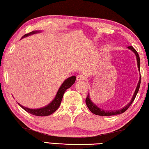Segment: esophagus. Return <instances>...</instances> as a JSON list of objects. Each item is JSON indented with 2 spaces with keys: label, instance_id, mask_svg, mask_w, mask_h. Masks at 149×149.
Wrapping results in <instances>:
<instances>
[{
  "label": "esophagus",
  "instance_id": "34e87169",
  "mask_svg": "<svg viewBox=\"0 0 149 149\" xmlns=\"http://www.w3.org/2000/svg\"><path fill=\"white\" fill-rule=\"evenodd\" d=\"M85 76L83 74H79L77 75V81H83V80H85Z\"/></svg>",
  "mask_w": 149,
  "mask_h": 149
}]
</instances>
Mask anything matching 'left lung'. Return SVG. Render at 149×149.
I'll return each mask as SVG.
<instances>
[{
  "label": "left lung",
  "instance_id": "obj_1",
  "mask_svg": "<svg viewBox=\"0 0 149 149\" xmlns=\"http://www.w3.org/2000/svg\"><path fill=\"white\" fill-rule=\"evenodd\" d=\"M127 49L132 50L133 53L135 54L136 59H137V67L139 68V71L140 72V58H139V56L137 52L136 51V50L132 46L127 47ZM141 75H140L139 80L138 84L137 85V87H136V89H135L134 94H133V95L132 99H131L130 102L128 103L127 105H125L124 107L121 108V109L116 110H107L105 109H102V108H99V107H97V106L96 105L94 102H93L92 100H91L89 93L88 94L87 97L86 98V100H85V102H86V104L88 108H89L91 112H93V114H95L96 115H99V116H114V115H118V114H122V113H123L125 111H126L128 109V108L130 107L131 104H132V102H133V100H134L136 95H137V93L139 91V89L140 84H141Z\"/></svg>",
  "mask_w": 149,
  "mask_h": 149
}]
</instances>
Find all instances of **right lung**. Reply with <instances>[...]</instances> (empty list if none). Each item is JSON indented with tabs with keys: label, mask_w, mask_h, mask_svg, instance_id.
<instances>
[{
	"label": "right lung",
	"mask_w": 149,
	"mask_h": 149,
	"mask_svg": "<svg viewBox=\"0 0 149 149\" xmlns=\"http://www.w3.org/2000/svg\"><path fill=\"white\" fill-rule=\"evenodd\" d=\"M40 32H41V31H33L29 33L24 35V36L22 37V39L24 38V37H28L29 35H33ZM75 79H76V77L72 76L65 79L64 81L62 83V84L61 85V86L60 87L58 90V92L56 96H55L54 99L52 100L49 104H47L44 107L37 108V109H31V108L24 107V106L19 104L18 102L17 103H18V104L23 108L24 110H26V112L30 113L31 114L37 116H49L50 114H52V113H54L55 111L58 108L60 104H61L63 95H64L65 91L68 89H69L72 85H74L75 81Z\"/></svg>",
	"instance_id": "obj_1"
}]
</instances>
